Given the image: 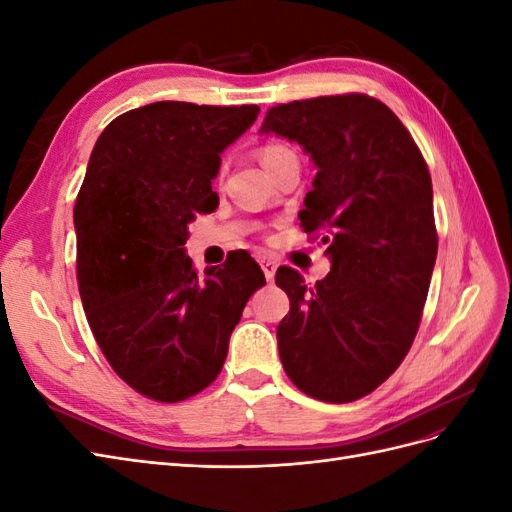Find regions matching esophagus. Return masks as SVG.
<instances>
[{
	"instance_id": "obj_1",
	"label": "esophagus",
	"mask_w": 512,
	"mask_h": 512,
	"mask_svg": "<svg viewBox=\"0 0 512 512\" xmlns=\"http://www.w3.org/2000/svg\"><path fill=\"white\" fill-rule=\"evenodd\" d=\"M260 267H262V271H265L267 282H271L273 277H275V271H277V262H275L273 258L262 256V258H260Z\"/></svg>"
}]
</instances>
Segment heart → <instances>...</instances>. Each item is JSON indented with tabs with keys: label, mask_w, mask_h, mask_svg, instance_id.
<instances>
[{
	"label": "heart",
	"mask_w": 512,
	"mask_h": 512,
	"mask_svg": "<svg viewBox=\"0 0 512 512\" xmlns=\"http://www.w3.org/2000/svg\"><path fill=\"white\" fill-rule=\"evenodd\" d=\"M288 156H294V151L290 147L282 145V143H269V145H265V147L260 149V160H262V164H265L267 168L271 164H275V162L288 158ZM224 170H226V162L220 164V170H218L220 177L224 175Z\"/></svg>",
	"instance_id": "heart-1"
}]
</instances>
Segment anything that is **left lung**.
Here are the masks:
<instances>
[{"label": "left lung", "mask_w": 512, "mask_h": 512, "mask_svg": "<svg viewBox=\"0 0 512 512\" xmlns=\"http://www.w3.org/2000/svg\"><path fill=\"white\" fill-rule=\"evenodd\" d=\"M260 132L312 156L318 173L299 220L307 235L322 232L331 258L312 288L277 269L290 299L280 359L305 395L348 404L393 374L421 324L438 256L429 168L404 123L365 94L277 104Z\"/></svg>", "instance_id": "1"}]
</instances>
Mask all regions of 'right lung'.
Returning a JSON list of instances; mask_svg holds the SVG:
<instances>
[{"label":"right lung","instance_id":"right-lung-1","mask_svg":"<svg viewBox=\"0 0 512 512\" xmlns=\"http://www.w3.org/2000/svg\"><path fill=\"white\" fill-rule=\"evenodd\" d=\"M260 108L153 102L113 119L91 151L74 205L76 280L115 374L162 404L218 378L243 307L265 286L252 256L198 277L190 222L211 213L220 153Z\"/></svg>","mask_w":512,"mask_h":512}]
</instances>
